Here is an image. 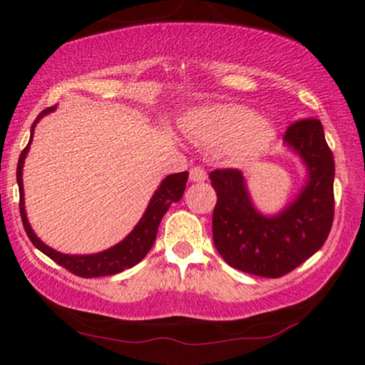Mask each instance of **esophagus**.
Wrapping results in <instances>:
<instances>
[{
	"mask_svg": "<svg viewBox=\"0 0 365 365\" xmlns=\"http://www.w3.org/2000/svg\"><path fill=\"white\" fill-rule=\"evenodd\" d=\"M206 178H207V173L204 168L194 166L189 169V179H191L192 182H202V181H206Z\"/></svg>",
	"mask_w": 365,
	"mask_h": 365,
	"instance_id": "esophagus-1",
	"label": "esophagus"
}]
</instances>
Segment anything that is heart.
I'll list each match as a JSON object with an SVG mask.
<instances>
[{"label":"heart","mask_w":365,"mask_h":365,"mask_svg":"<svg viewBox=\"0 0 365 365\" xmlns=\"http://www.w3.org/2000/svg\"><path fill=\"white\" fill-rule=\"evenodd\" d=\"M184 133L194 144L221 149L234 166L256 163L272 146V124L241 104H212L199 108L184 119Z\"/></svg>","instance_id":"obj_1"}]
</instances>
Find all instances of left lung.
Instances as JSON below:
<instances>
[{"label":"left lung","mask_w":365,"mask_h":365,"mask_svg":"<svg viewBox=\"0 0 365 365\" xmlns=\"http://www.w3.org/2000/svg\"><path fill=\"white\" fill-rule=\"evenodd\" d=\"M284 141L307 168L301 194L276 216L254 207L237 169L209 174L217 202L212 212V239L224 261L261 277H281L324 246L334 221V156L316 118L299 119Z\"/></svg>","instance_id":"obj_1"}]
</instances>
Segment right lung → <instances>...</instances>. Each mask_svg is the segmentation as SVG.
<instances>
[{"label": "right lung", "instance_id": "obj_1", "mask_svg": "<svg viewBox=\"0 0 365 365\" xmlns=\"http://www.w3.org/2000/svg\"><path fill=\"white\" fill-rule=\"evenodd\" d=\"M56 106L46 108L44 111L39 113L36 121L31 126V138H29L28 146L21 151V156L18 159V168H16V181L19 187V212H21V221L26 231L29 241L34 244V247H38L43 254H46L49 259H53L54 262L59 266L68 269L69 272L79 277H101V276H113V274L123 272L124 269H129L136 266L138 262H141L144 256L149 252V249L153 247L154 241H156V234L159 222L166 211L173 202H178L182 197L184 189H186L187 182V171L178 173V174H169L166 179H163L161 186L158 187V191L154 192V196L149 201V206L141 217V221L136 224V227L123 239L121 242L116 246L106 249V251L98 252V254H88V256H69V254L58 252L46 246L36 234L33 232L31 226H29L26 211H24V192H23V166H24V158L29 151L33 141V131L36 123L46 114L53 113Z\"/></svg>", "mask_w": 365, "mask_h": 365}]
</instances>
